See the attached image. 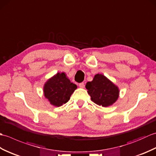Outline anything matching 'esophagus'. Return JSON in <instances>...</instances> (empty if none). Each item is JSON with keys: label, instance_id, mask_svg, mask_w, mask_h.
<instances>
[{"label": "esophagus", "instance_id": "1", "mask_svg": "<svg viewBox=\"0 0 156 156\" xmlns=\"http://www.w3.org/2000/svg\"><path fill=\"white\" fill-rule=\"evenodd\" d=\"M79 87L82 88H83L84 87V84L83 83V82H82V83L79 84Z\"/></svg>", "mask_w": 156, "mask_h": 156}]
</instances>
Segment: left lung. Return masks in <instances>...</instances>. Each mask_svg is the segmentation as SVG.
Listing matches in <instances>:
<instances>
[{
    "label": "left lung",
    "instance_id": "1",
    "mask_svg": "<svg viewBox=\"0 0 156 156\" xmlns=\"http://www.w3.org/2000/svg\"><path fill=\"white\" fill-rule=\"evenodd\" d=\"M86 88L92 101L103 107L114 104L119 97V87L101 74H96L92 81L88 82Z\"/></svg>",
    "mask_w": 156,
    "mask_h": 156
}]
</instances>
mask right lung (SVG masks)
Returning a JSON list of instances; mask_svg holds the SVG:
<instances>
[{
  "mask_svg": "<svg viewBox=\"0 0 156 156\" xmlns=\"http://www.w3.org/2000/svg\"><path fill=\"white\" fill-rule=\"evenodd\" d=\"M77 86L72 83L64 72H58L45 82L44 86V94L50 104L59 107L66 104Z\"/></svg>",
  "mask_w": 156,
  "mask_h": 156,
  "instance_id": "obj_1",
  "label": "right lung"
}]
</instances>
